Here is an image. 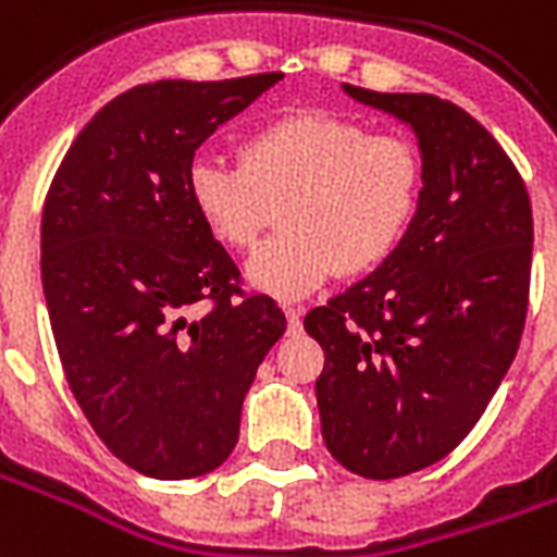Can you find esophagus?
I'll return each mask as SVG.
<instances>
[{
	"label": "esophagus",
	"instance_id": "1",
	"mask_svg": "<svg viewBox=\"0 0 557 557\" xmlns=\"http://www.w3.org/2000/svg\"><path fill=\"white\" fill-rule=\"evenodd\" d=\"M283 310H286V322H289V332H298V329H301V307L286 305Z\"/></svg>",
	"mask_w": 557,
	"mask_h": 557
}]
</instances>
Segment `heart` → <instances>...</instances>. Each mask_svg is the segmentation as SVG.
I'll return each mask as SVG.
<instances>
[{
	"instance_id": "b5f03b06",
	"label": "heart",
	"mask_w": 557,
	"mask_h": 557,
	"mask_svg": "<svg viewBox=\"0 0 557 557\" xmlns=\"http://www.w3.org/2000/svg\"><path fill=\"white\" fill-rule=\"evenodd\" d=\"M422 153L404 135H371L332 114L280 116L244 138L240 162L196 157L186 193L198 220L232 250H250L283 205V232L250 259L252 286L301 298L341 268L383 265L413 223Z\"/></svg>"
}]
</instances>
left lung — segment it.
I'll return each instance as SVG.
<instances>
[{
	"instance_id": "8db88e82",
	"label": "left lung",
	"mask_w": 557,
	"mask_h": 557,
	"mask_svg": "<svg viewBox=\"0 0 557 557\" xmlns=\"http://www.w3.org/2000/svg\"><path fill=\"white\" fill-rule=\"evenodd\" d=\"M413 126L425 181L413 223L373 274L305 317L322 346V441L346 470L398 480L449 455L516 359L534 220L492 132L428 92L344 87Z\"/></svg>"
}]
</instances>
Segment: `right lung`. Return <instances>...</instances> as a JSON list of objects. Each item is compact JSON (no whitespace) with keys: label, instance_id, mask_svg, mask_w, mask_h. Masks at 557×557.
Wrapping results in <instances>:
<instances>
[{"label":"right lung","instance_id":"1","mask_svg":"<svg viewBox=\"0 0 557 557\" xmlns=\"http://www.w3.org/2000/svg\"><path fill=\"white\" fill-rule=\"evenodd\" d=\"M280 77L126 89L50 181L41 283L62 371L99 441L144 476L223 465L256 368L286 332L274 298L244 292L186 193L198 147ZM201 300L209 310L189 320Z\"/></svg>","mask_w":557,"mask_h":557}]
</instances>
